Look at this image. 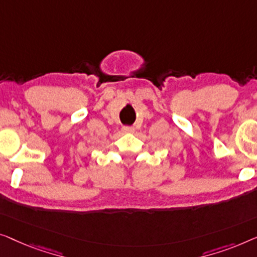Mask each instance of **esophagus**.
<instances>
[{"label": "esophagus", "mask_w": 257, "mask_h": 257, "mask_svg": "<svg viewBox=\"0 0 257 257\" xmlns=\"http://www.w3.org/2000/svg\"><path fill=\"white\" fill-rule=\"evenodd\" d=\"M123 133H125V134H133V133H135V128H133V127H123Z\"/></svg>", "instance_id": "esophagus-1"}]
</instances>
